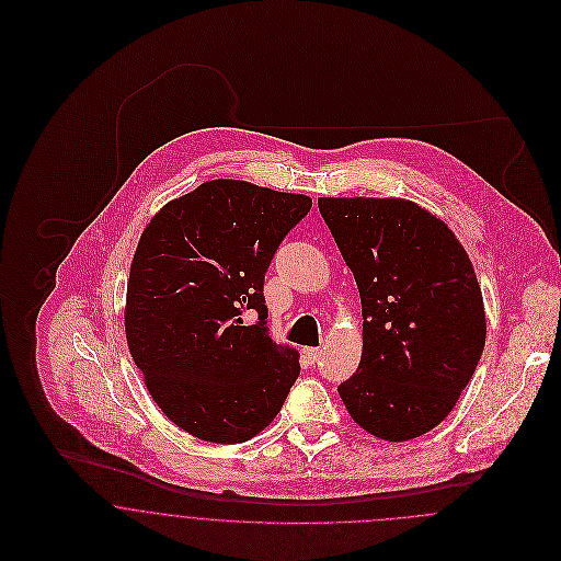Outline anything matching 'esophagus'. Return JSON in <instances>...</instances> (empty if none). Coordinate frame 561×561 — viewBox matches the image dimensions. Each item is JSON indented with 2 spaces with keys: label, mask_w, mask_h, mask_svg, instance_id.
<instances>
[{
  "label": "esophagus",
  "mask_w": 561,
  "mask_h": 561,
  "mask_svg": "<svg viewBox=\"0 0 561 561\" xmlns=\"http://www.w3.org/2000/svg\"><path fill=\"white\" fill-rule=\"evenodd\" d=\"M305 356L309 358V363L313 365V363H318L321 356L320 347H305Z\"/></svg>",
  "instance_id": "esophagus-1"
}]
</instances>
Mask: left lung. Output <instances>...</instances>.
I'll use <instances>...</instances> for the list:
<instances>
[{
    "instance_id": "8db88e82",
    "label": "left lung",
    "mask_w": 561,
    "mask_h": 561,
    "mask_svg": "<svg viewBox=\"0 0 561 561\" xmlns=\"http://www.w3.org/2000/svg\"><path fill=\"white\" fill-rule=\"evenodd\" d=\"M318 205L363 305L360 365L336 391L369 434L416 438L454 410L483 352V300L469 254L443 220L410 201Z\"/></svg>"
}]
</instances>
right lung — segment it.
Instances as JSON below:
<instances>
[{"mask_svg":"<svg viewBox=\"0 0 561 561\" xmlns=\"http://www.w3.org/2000/svg\"><path fill=\"white\" fill-rule=\"evenodd\" d=\"M313 201L216 179L170 201L134 254L125 332L161 412L220 445L252 438L300 376L298 352L267 332L265 272ZM260 318L243 327L240 316Z\"/></svg>","mask_w":561,"mask_h":561,"instance_id":"add662e5","label":"right lung"}]
</instances>
